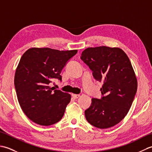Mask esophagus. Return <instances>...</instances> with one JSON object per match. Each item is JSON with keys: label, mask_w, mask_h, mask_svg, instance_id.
<instances>
[{"label": "esophagus", "mask_w": 152, "mask_h": 152, "mask_svg": "<svg viewBox=\"0 0 152 152\" xmlns=\"http://www.w3.org/2000/svg\"><path fill=\"white\" fill-rule=\"evenodd\" d=\"M72 97L74 99H78V97H80V95H77V94H72Z\"/></svg>", "instance_id": "esophagus-1"}]
</instances>
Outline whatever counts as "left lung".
Segmentation results:
<instances>
[{
  "mask_svg": "<svg viewBox=\"0 0 152 152\" xmlns=\"http://www.w3.org/2000/svg\"><path fill=\"white\" fill-rule=\"evenodd\" d=\"M81 59L93 71L100 82L102 96L93 98L90 107L85 110L90 124L107 129L119 124L129 110L137 90V80L131 61L119 48H88Z\"/></svg>",
  "mask_w": 152,
  "mask_h": 152,
  "instance_id": "1",
  "label": "left lung"
}]
</instances>
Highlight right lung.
I'll return each mask as SVG.
<instances>
[{
	"label": "right lung",
	"instance_id": "1",
	"mask_svg": "<svg viewBox=\"0 0 152 152\" xmlns=\"http://www.w3.org/2000/svg\"><path fill=\"white\" fill-rule=\"evenodd\" d=\"M78 50L59 51L32 48L23 55L15 70L14 85L18 102L28 118L48 126L63 118L71 95L49 86L62 80L61 70Z\"/></svg>",
	"mask_w": 152,
	"mask_h": 152
}]
</instances>
